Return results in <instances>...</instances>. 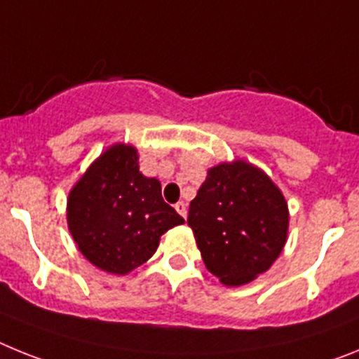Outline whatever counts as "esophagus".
Returning a JSON list of instances; mask_svg holds the SVG:
<instances>
[{"mask_svg": "<svg viewBox=\"0 0 359 359\" xmlns=\"http://www.w3.org/2000/svg\"><path fill=\"white\" fill-rule=\"evenodd\" d=\"M175 210H177V213L184 218H186V215H188V205H186V202H177Z\"/></svg>", "mask_w": 359, "mask_h": 359, "instance_id": "obj_1", "label": "esophagus"}]
</instances>
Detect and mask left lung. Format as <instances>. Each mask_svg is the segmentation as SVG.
<instances>
[{"label": "left lung", "instance_id": "1", "mask_svg": "<svg viewBox=\"0 0 359 359\" xmlns=\"http://www.w3.org/2000/svg\"><path fill=\"white\" fill-rule=\"evenodd\" d=\"M188 226L211 274L227 287L266 273L287 242L289 208L266 171L248 161L208 170L189 204Z\"/></svg>", "mask_w": 359, "mask_h": 359}]
</instances>
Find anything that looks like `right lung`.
Masks as SVG:
<instances>
[{"label": "right lung", "mask_w": 359, "mask_h": 359, "mask_svg": "<svg viewBox=\"0 0 359 359\" xmlns=\"http://www.w3.org/2000/svg\"><path fill=\"white\" fill-rule=\"evenodd\" d=\"M67 222L92 266L128 274L154 257L161 236L184 218L162 201L161 182L139 171L135 146L115 142L70 189Z\"/></svg>", "instance_id": "right-lung-1"}]
</instances>
